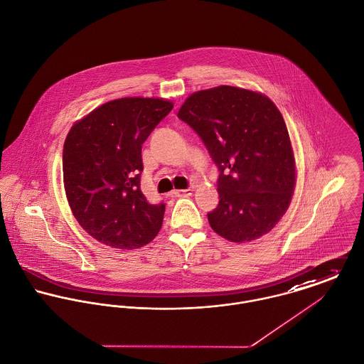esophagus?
<instances>
[{"mask_svg":"<svg viewBox=\"0 0 364 364\" xmlns=\"http://www.w3.org/2000/svg\"><path fill=\"white\" fill-rule=\"evenodd\" d=\"M173 195L178 196V198H185V196L192 195V189L191 188H188V189H178V191H173Z\"/></svg>","mask_w":364,"mask_h":364,"instance_id":"34e87169","label":"esophagus"}]
</instances>
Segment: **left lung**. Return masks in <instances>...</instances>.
<instances>
[{
	"label": "left lung",
	"instance_id": "left-lung-1",
	"mask_svg": "<svg viewBox=\"0 0 364 364\" xmlns=\"http://www.w3.org/2000/svg\"><path fill=\"white\" fill-rule=\"evenodd\" d=\"M178 117L202 139L218 168L211 228L231 242L269 232L290 205L296 162L282 113L267 97L221 85L192 94Z\"/></svg>",
	"mask_w": 364,
	"mask_h": 364
}]
</instances>
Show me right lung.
Here are the masks:
<instances>
[{
	"label": "right lung",
	"mask_w": 364,
	"mask_h": 364,
	"mask_svg": "<svg viewBox=\"0 0 364 364\" xmlns=\"http://www.w3.org/2000/svg\"><path fill=\"white\" fill-rule=\"evenodd\" d=\"M173 105L156 98H120L77 122L63 150L68 205L95 240L136 250L156 238L164 203H150L140 189L141 146Z\"/></svg>",
	"instance_id": "1"
}]
</instances>
